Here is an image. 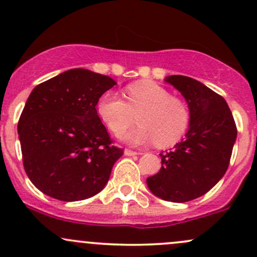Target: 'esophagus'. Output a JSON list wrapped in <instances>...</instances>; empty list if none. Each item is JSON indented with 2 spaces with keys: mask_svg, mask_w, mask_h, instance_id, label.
<instances>
[{
  "mask_svg": "<svg viewBox=\"0 0 257 257\" xmlns=\"http://www.w3.org/2000/svg\"><path fill=\"white\" fill-rule=\"evenodd\" d=\"M124 155L125 156H137V155H139V152L133 151V150H131V149H125L124 150Z\"/></svg>",
  "mask_w": 257,
  "mask_h": 257,
  "instance_id": "34e87169",
  "label": "esophagus"
}]
</instances>
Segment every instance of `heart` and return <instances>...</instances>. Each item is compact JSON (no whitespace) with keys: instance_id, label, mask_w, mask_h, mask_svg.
I'll return each mask as SVG.
<instances>
[{"instance_id":"obj_1","label":"heart","mask_w":257,"mask_h":257,"mask_svg":"<svg viewBox=\"0 0 257 257\" xmlns=\"http://www.w3.org/2000/svg\"><path fill=\"white\" fill-rule=\"evenodd\" d=\"M126 101L113 91L102 94L96 111L102 122L114 135H122L134 123L133 113H138L137 128L124 139L133 145L156 143L172 146L187 132L191 111L182 99L151 81H139L124 89Z\"/></svg>"}]
</instances>
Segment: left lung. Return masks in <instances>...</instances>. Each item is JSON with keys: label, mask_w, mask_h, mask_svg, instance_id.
Segmentation results:
<instances>
[{"label": "left lung", "mask_w": 257, "mask_h": 257, "mask_svg": "<svg viewBox=\"0 0 257 257\" xmlns=\"http://www.w3.org/2000/svg\"><path fill=\"white\" fill-rule=\"evenodd\" d=\"M181 91L191 111L186 137L161 153L162 167L147 178L151 192L168 202H190L210 191L225 175L237 138L232 112L222 96L187 76L166 78Z\"/></svg>", "instance_id": "1"}]
</instances>
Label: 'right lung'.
I'll list each match as a JSON object with an SVG mask.
<instances>
[{"label":"right lung","mask_w":257,"mask_h":257,"mask_svg":"<svg viewBox=\"0 0 257 257\" xmlns=\"http://www.w3.org/2000/svg\"><path fill=\"white\" fill-rule=\"evenodd\" d=\"M116 82L72 69L31 91L18 122L23 164L41 192L64 202L99 193L123 149L113 145L96 104Z\"/></svg>","instance_id":"add662e5"}]
</instances>
